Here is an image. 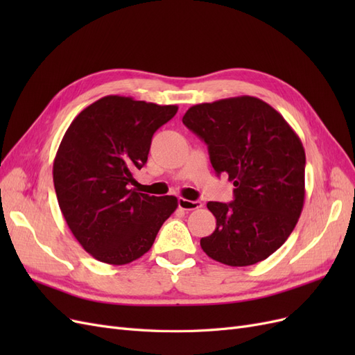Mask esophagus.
Returning a JSON list of instances; mask_svg holds the SVG:
<instances>
[{
	"mask_svg": "<svg viewBox=\"0 0 355 355\" xmlns=\"http://www.w3.org/2000/svg\"><path fill=\"white\" fill-rule=\"evenodd\" d=\"M178 204H179V207L182 210H196V209H200L202 206L201 201H191V200H187V198H179Z\"/></svg>",
	"mask_w": 355,
	"mask_h": 355,
	"instance_id": "34e87169",
	"label": "esophagus"
}]
</instances>
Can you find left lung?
Wrapping results in <instances>:
<instances>
[{"instance_id":"left-lung-1","label":"left lung","mask_w":355,"mask_h":355,"mask_svg":"<svg viewBox=\"0 0 355 355\" xmlns=\"http://www.w3.org/2000/svg\"><path fill=\"white\" fill-rule=\"evenodd\" d=\"M182 121L207 144L218 175L234 182L232 202H207L216 230L200 240L211 259L254 265L295 230L305 201V149L271 105L253 98L194 105Z\"/></svg>"}]
</instances>
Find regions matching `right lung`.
I'll list each match as a JSON object with an SVG mask.
<instances>
[{"label": "right lung", "instance_id": "obj_1", "mask_svg": "<svg viewBox=\"0 0 355 355\" xmlns=\"http://www.w3.org/2000/svg\"><path fill=\"white\" fill-rule=\"evenodd\" d=\"M176 112V105L111 94L83 110L68 127L53 163V182L71 232L94 259L110 265L139 259L176 210V197L132 188L154 133Z\"/></svg>", "mask_w": 355, "mask_h": 355}]
</instances>
